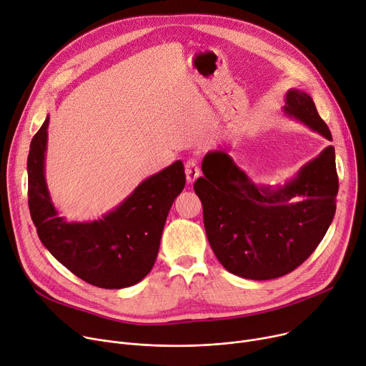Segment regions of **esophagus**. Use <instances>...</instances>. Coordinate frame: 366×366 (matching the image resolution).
<instances>
[{"instance_id":"esophagus-1","label":"esophagus","mask_w":366,"mask_h":366,"mask_svg":"<svg viewBox=\"0 0 366 366\" xmlns=\"http://www.w3.org/2000/svg\"><path fill=\"white\" fill-rule=\"evenodd\" d=\"M184 170H186V179L189 183H193L196 179L201 176V168H199V162L196 159H189L184 165Z\"/></svg>"}]
</instances>
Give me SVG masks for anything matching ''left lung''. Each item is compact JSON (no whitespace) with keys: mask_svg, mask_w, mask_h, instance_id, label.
<instances>
[{"mask_svg":"<svg viewBox=\"0 0 366 366\" xmlns=\"http://www.w3.org/2000/svg\"><path fill=\"white\" fill-rule=\"evenodd\" d=\"M283 112L332 140L314 99L286 92ZM193 189L204 208L208 242L221 265L249 280H271L302 265L325 236L335 214L339 177L330 145L283 184H258L226 149L209 151Z\"/></svg>","mask_w":366,"mask_h":366,"instance_id":"obj_1","label":"left lung"}]
</instances>
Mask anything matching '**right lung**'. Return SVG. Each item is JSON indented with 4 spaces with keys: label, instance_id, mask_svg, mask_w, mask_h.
I'll return each instance as SVG.
<instances>
[{
    "label": "right lung",
    "instance_id": "obj_1",
    "mask_svg": "<svg viewBox=\"0 0 366 366\" xmlns=\"http://www.w3.org/2000/svg\"><path fill=\"white\" fill-rule=\"evenodd\" d=\"M48 124L49 116L34 136L27 157V196L39 240L55 259L92 286L137 285L155 264L167 215L184 187L183 162L176 161L140 182L101 218L67 221L54 207L45 179Z\"/></svg>",
    "mask_w": 366,
    "mask_h": 366
}]
</instances>
